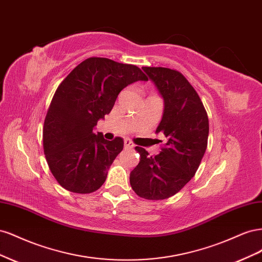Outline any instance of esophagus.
Returning a JSON list of instances; mask_svg holds the SVG:
<instances>
[{"label": "esophagus", "instance_id": "1", "mask_svg": "<svg viewBox=\"0 0 262 262\" xmlns=\"http://www.w3.org/2000/svg\"><path fill=\"white\" fill-rule=\"evenodd\" d=\"M124 147H125V148H133V147H134L133 142H131V141L128 140V139H125V140H124Z\"/></svg>", "mask_w": 262, "mask_h": 262}]
</instances>
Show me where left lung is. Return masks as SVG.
Wrapping results in <instances>:
<instances>
[{
  "instance_id": "1",
  "label": "left lung",
  "mask_w": 262,
  "mask_h": 262,
  "mask_svg": "<svg viewBox=\"0 0 262 262\" xmlns=\"http://www.w3.org/2000/svg\"><path fill=\"white\" fill-rule=\"evenodd\" d=\"M165 102L156 132L167 139L161 153L149 156L137 146L141 160L130 173V185L139 196L164 200L191 180L208 146L209 118L199 95L179 71L143 67Z\"/></svg>"
}]
</instances>
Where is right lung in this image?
<instances>
[{"instance_id":"add662e5","label":"right lung","mask_w":262,"mask_h":262,"mask_svg":"<svg viewBox=\"0 0 262 262\" xmlns=\"http://www.w3.org/2000/svg\"><path fill=\"white\" fill-rule=\"evenodd\" d=\"M147 81L141 69L107 58L81 62L58 86L43 123V152L59 185L91 193L104 184L108 169L123 148V139L107 141L94 133L124 87Z\"/></svg>"}]
</instances>
